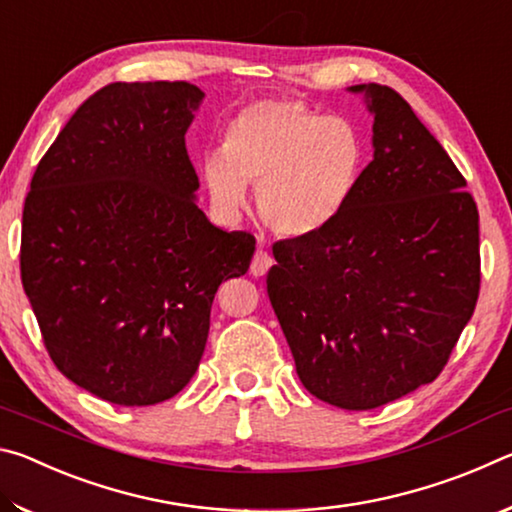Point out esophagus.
<instances>
[{"mask_svg": "<svg viewBox=\"0 0 512 512\" xmlns=\"http://www.w3.org/2000/svg\"><path fill=\"white\" fill-rule=\"evenodd\" d=\"M273 264V257L266 253V246L259 241L257 244V253L253 257V264H250V273H253L255 277H262L268 273V268H271Z\"/></svg>", "mask_w": 512, "mask_h": 512, "instance_id": "esophagus-1", "label": "esophagus"}]
</instances>
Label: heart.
I'll return each mask as SVG.
<instances>
[{"mask_svg":"<svg viewBox=\"0 0 512 512\" xmlns=\"http://www.w3.org/2000/svg\"><path fill=\"white\" fill-rule=\"evenodd\" d=\"M366 144L345 117L318 115L293 99L248 103L228 121L223 144L201 153L198 176L223 221L255 207L275 235L311 239L341 219L357 192Z\"/></svg>","mask_w":512,"mask_h":512,"instance_id":"b5f03b06","label":"heart"}]
</instances>
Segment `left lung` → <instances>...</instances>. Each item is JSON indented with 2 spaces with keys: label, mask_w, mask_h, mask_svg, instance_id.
Masks as SVG:
<instances>
[{
  "label": "left lung",
  "mask_w": 512,
  "mask_h": 512,
  "mask_svg": "<svg viewBox=\"0 0 512 512\" xmlns=\"http://www.w3.org/2000/svg\"><path fill=\"white\" fill-rule=\"evenodd\" d=\"M348 92L372 117V162L332 228L277 241L266 289L302 386L366 411L445 368L479 298V212L400 94Z\"/></svg>",
  "instance_id": "1"
}]
</instances>
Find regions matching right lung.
Returning <instances> with one entry per match:
<instances>
[{"mask_svg": "<svg viewBox=\"0 0 512 512\" xmlns=\"http://www.w3.org/2000/svg\"><path fill=\"white\" fill-rule=\"evenodd\" d=\"M192 83H110L74 112L31 180L22 284L56 368L119 406L183 391L216 289L248 271L255 237L198 207L185 133Z\"/></svg>", "mask_w": 512, "mask_h": 512, "instance_id": "obj_1", "label": "right lung"}]
</instances>
